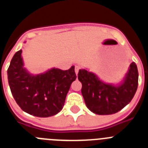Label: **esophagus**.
<instances>
[{"label":"esophagus","mask_w":148,"mask_h":148,"mask_svg":"<svg viewBox=\"0 0 148 148\" xmlns=\"http://www.w3.org/2000/svg\"><path fill=\"white\" fill-rule=\"evenodd\" d=\"M79 70H80V66H75V72L76 75H78V71H79Z\"/></svg>","instance_id":"esophagus-1"}]
</instances>
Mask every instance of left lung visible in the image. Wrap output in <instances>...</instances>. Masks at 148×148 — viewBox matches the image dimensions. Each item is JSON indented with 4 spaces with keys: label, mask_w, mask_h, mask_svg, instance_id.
Instances as JSON below:
<instances>
[{
    "label": "left lung",
    "mask_w": 148,
    "mask_h": 148,
    "mask_svg": "<svg viewBox=\"0 0 148 148\" xmlns=\"http://www.w3.org/2000/svg\"><path fill=\"white\" fill-rule=\"evenodd\" d=\"M78 80L86 106L98 115L116 113L130 102L138 87V73L135 62L130 64L122 82L118 85L104 83L85 69L79 70Z\"/></svg>",
    "instance_id": "1"
}]
</instances>
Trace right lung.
Masks as SVG:
<instances>
[{
	"instance_id": "1",
	"label": "right lung",
	"mask_w": 148,
	"mask_h": 148,
	"mask_svg": "<svg viewBox=\"0 0 148 148\" xmlns=\"http://www.w3.org/2000/svg\"><path fill=\"white\" fill-rule=\"evenodd\" d=\"M22 50L18 51L7 70L12 94L24 112L37 117H49L59 113L64 105L66 94L76 79L75 66L67 70L52 68L32 75L23 67Z\"/></svg>"
}]
</instances>
